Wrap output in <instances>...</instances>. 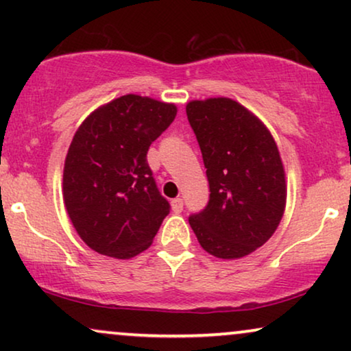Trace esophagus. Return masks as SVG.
I'll return each mask as SVG.
<instances>
[{"instance_id":"esophagus-1","label":"esophagus","mask_w":351,"mask_h":351,"mask_svg":"<svg viewBox=\"0 0 351 351\" xmlns=\"http://www.w3.org/2000/svg\"><path fill=\"white\" fill-rule=\"evenodd\" d=\"M171 204H172V210H174V213H177V214L184 210V199H182V198L172 199Z\"/></svg>"}]
</instances>
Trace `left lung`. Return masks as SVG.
<instances>
[{
  "label": "left lung",
  "mask_w": 351,
  "mask_h": 351,
  "mask_svg": "<svg viewBox=\"0 0 351 351\" xmlns=\"http://www.w3.org/2000/svg\"><path fill=\"white\" fill-rule=\"evenodd\" d=\"M186 118L209 182L208 204L189 222L213 256H247L270 239L285 213V169L276 143L232 99L193 100L186 105Z\"/></svg>",
  "instance_id": "8db88e82"
}]
</instances>
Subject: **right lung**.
Returning a JSON list of instances; mask_svg holds the SVG:
<instances>
[{"instance_id": "right-lung-1", "label": "right lung", "mask_w": 351, "mask_h": 351, "mask_svg": "<svg viewBox=\"0 0 351 351\" xmlns=\"http://www.w3.org/2000/svg\"><path fill=\"white\" fill-rule=\"evenodd\" d=\"M176 113V105L128 94L90 113L76 131L64 167V199L76 232L95 252L137 256L169 214L147 153Z\"/></svg>"}]
</instances>
